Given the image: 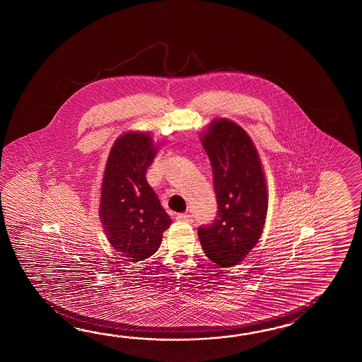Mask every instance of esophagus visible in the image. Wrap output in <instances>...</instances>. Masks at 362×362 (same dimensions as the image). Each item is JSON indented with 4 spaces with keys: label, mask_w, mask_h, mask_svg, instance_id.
<instances>
[{
    "label": "esophagus",
    "mask_w": 362,
    "mask_h": 362,
    "mask_svg": "<svg viewBox=\"0 0 362 362\" xmlns=\"http://www.w3.org/2000/svg\"><path fill=\"white\" fill-rule=\"evenodd\" d=\"M176 218H177L178 221H185V223H192V215H189V214H178V215L176 216Z\"/></svg>",
    "instance_id": "obj_1"
}]
</instances>
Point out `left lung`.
<instances>
[{"label": "left lung", "mask_w": 362, "mask_h": 362, "mask_svg": "<svg viewBox=\"0 0 362 362\" xmlns=\"http://www.w3.org/2000/svg\"><path fill=\"white\" fill-rule=\"evenodd\" d=\"M214 172L218 204L214 223L198 229L208 259L220 267L237 265L256 246L268 211L262 163L239 125L218 119L202 137Z\"/></svg>", "instance_id": "1"}]
</instances>
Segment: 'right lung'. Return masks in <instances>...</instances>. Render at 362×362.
Here are the masks:
<instances>
[{"label": "right lung", "mask_w": 362, "mask_h": 362, "mask_svg": "<svg viewBox=\"0 0 362 362\" xmlns=\"http://www.w3.org/2000/svg\"><path fill=\"white\" fill-rule=\"evenodd\" d=\"M156 148L146 133H125L111 148L103 175L100 221L111 246L132 262L154 255L172 223L147 184Z\"/></svg>", "instance_id": "right-lung-1"}]
</instances>
